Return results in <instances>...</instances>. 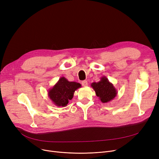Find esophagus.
Wrapping results in <instances>:
<instances>
[{"instance_id":"esophagus-1","label":"esophagus","mask_w":159,"mask_h":159,"mask_svg":"<svg viewBox=\"0 0 159 159\" xmlns=\"http://www.w3.org/2000/svg\"><path fill=\"white\" fill-rule=\"evenodd\" d=\"M82 85L83 86H84V87L87 86H88V82L86 80H83V81L82 82Z\"/></svg>"}]
</instances>
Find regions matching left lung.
I'll list each match as a JSON object with an SVG mask.
<instances>
[{
    "label": "left lung",
    "instance_id": "obj_1",
    "mask_svg": "<svg viewBox=\"0 0 159 159\" xmlns=\"http://www.w3.org/2000/svg\"><path fill=\"white\" fill-rule=\"evenodd\" d=\"M91 86L95 92L96 95L103 103L111 101L118 94V91L114 85L105 76L102 77L98 82H92Z\"/></svg>",
    "mask_w": 159,
    "mask_h": 159
}]
</instances>
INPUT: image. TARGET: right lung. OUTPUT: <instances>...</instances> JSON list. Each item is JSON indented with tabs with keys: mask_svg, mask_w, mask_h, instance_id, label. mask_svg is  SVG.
<instances>
[{
	"mask_svg": "<svg viewBox=\"0 0 159 159\" xmlns=\"http://www.w3.org/2000/svg\"><path fill=\"white\" fill-rule=\"evenodd\" d=\"M81 87L80 83L70 82L64 77L59 79L55 85L48 91L49 98L57 107H64L72 99L75 91Z\"/></svg>",
	"mask_w": 159,
	"mask_h": 159,
	"instance_id": "right-lung-1",
	"label": "right lung"
}]
</instances>
